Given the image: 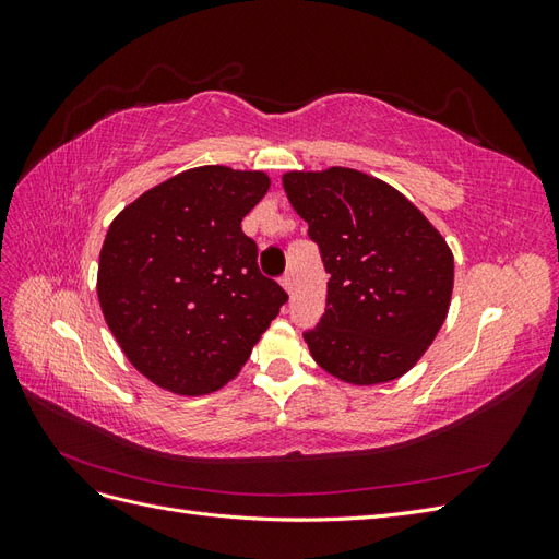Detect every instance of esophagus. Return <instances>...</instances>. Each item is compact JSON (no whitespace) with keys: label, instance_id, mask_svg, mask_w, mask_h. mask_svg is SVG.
Wrapping results in <instances>:
<instances>
[{"label":"esophagus","instance_id":"34e87169","mask_svg":"<svg viewBox=\"0 0 559 559\" xmlns=\"http://www.w3.org/2000/svg\"><path fill=\"white\" fill-rule=\"evenodd\" d=\"M280 282H282V286H284V292H286V294H292V292H294V275H292V273H286Z\"/></svg>","mask_w":559,"mask_h":559}]
</instances>
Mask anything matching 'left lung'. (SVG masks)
<instances>
[{"label":"left lung","mask_w":559,"mask_h":559,"mask_svg":"<svg viewBox=\"0 0 559 559\" xmlns=\"http://www.w3.org/2000/svg\"><path fill=\"white\" fill-rule=\"evenodd\" d=\"M282 186L331 275L326 312L302 333L312 359L357 386L405 376L450 310L445 238L394 186L352 167L292 170Z\"/></svg>","instance_id":"8db88e82"}]
</instances>
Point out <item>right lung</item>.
I'll return each mask as SVG.
<instances>
[{
    "label": "right lung",
    "instance_id": "1",
    "mask_svg": "<svg viewBox=\"0 0 559 559\" xmlns=\"http://www.w3.org/2000/svg\"><path fill=\"white\" fill-rule=\"evenodd\" d=\"M267 189L261 170L202 165L111 222L99 308L128 361L165 392L202 396L228 384L289 298L261 275L240 226Z\"/></svg>",
    "mask_w": 559,
    "mask_h": 559
}]
</instances>
